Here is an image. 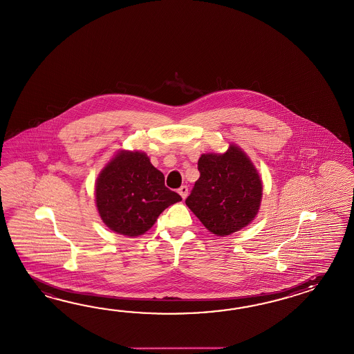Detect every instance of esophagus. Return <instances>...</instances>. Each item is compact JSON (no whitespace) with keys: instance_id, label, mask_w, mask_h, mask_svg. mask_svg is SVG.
<instances>
[{"instance_id":"1","label":"esophagus","mask_w":354,"mask_h":354,"mask_svg":"<svg viewBox=\"0 0 354 354\" xmlns=\"http://www.w3.org/2000/svg\"><path fill=\"white\" fill-rule=\"evenodd\" d=\"M178 194L181 195V198L185 200V198H187V194H189V187L187 186H181L180 189H178Z\"/></svg>"}]
</instances>
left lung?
Masks as SVG:
<instances>
[{"label":"left lung","instance_id":"left-lung-1","mask_svg":"<svg viewBox=\"0 0 354 354\" xmlns=\"http://www.w3.org/2000/svg\"><path fill=\"white\" fill-rule=\"evenodd\" d=\"M200 177L186 205L216 236H228L254 221L263 183L250 158L237 145L223 154L207 153L198 162Z\"/></svg>","mask_w":354,"mask_h":354}]
</instances>
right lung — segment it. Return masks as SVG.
<instances>
[{"instance_id":"1","label":"right lung","mask_w":354,"mask_h":354,"mask_svg":"<svg viewBox=\"0 0 354 354\" xmlns=\"http://www.w3.org/2000/svg\"><path fill=\"white\" fill-rule=\"evenodd\" d=\"M165 187V176L141 151L122 150L99 173L95 204L108 228L138 237L153 227L169 205L181 201Z\"/></svg>"}]
</instances>
